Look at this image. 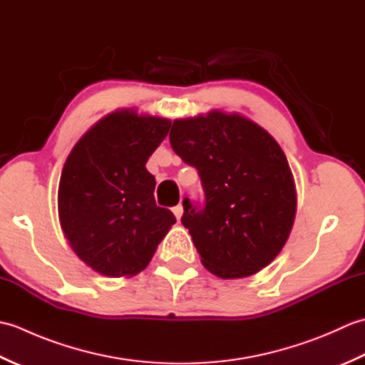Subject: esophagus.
I'll return each instance as SVG.
<instances>
[{"mask_svg": "<svg viewBox=\"0 0 365 365\" xmlns=\"http://www.w3.org/2000/svg\"><path fill=\"white\" fill-rule=\"evenodd\" d=\"M173 213L175 215V218H177V221L182 218V215H183V207H182V204H178V205H175L174 208H173Z\"/></svg>", "mask_w": 365, "mask_h": 365, "instance_id": "34e87169", "label": "esophagus"}]
</instances>
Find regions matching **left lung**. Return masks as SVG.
<instances>
[{
  "instance_id": "obj_1",
  "label": "left lung",
  "mask_w": 365,
  "mask_h": 365,
  "mask_svg": "<svg viewBox=\"0 0 365 365\" xmlns=\"http://www.w3.org/2000/svg\"><path fill=\"white\" fill-rule=\"evenodd\" d=\"M169 141L202 183L204 204L185 197L182 216L202 265L235 279L273 262L297 212L292 170L274 138L242 115L212 111L174 120Z\"/></svg>"
}]
</instances>
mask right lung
Wrapping results in <instances>:
<instances>
[{
    "label": "right lung",
    "mask_w": 365,
    "mask_h": 365,
    "mask_svg": "<svg viewBox=\"0 0 365 365\" xmlns=\"http://www.w3.org/2000/svg\"><path fill=\"white\" fill-rule=\"evenodd\" d=\"M169 119L115 111L72 149L61 174V227L100 274L133 276L149 265L175 216L155 204L145 163L168 136Z\"/></svg>",
    "instance_id": "right-lung-1"
}]
</instances>
